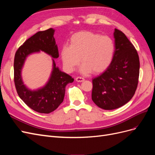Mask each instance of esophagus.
I'll use <instances>...</instances> for the list:
<instances>
[{"label": "esophagus", "instance_id": "1", "mask_svg": "<svg viewBox=\"0 0 155 155\" xmlns=\"http://www.w3.org/2000/svg\"><path fill=\"white\" fill-rule=\"evenodd\" d=\"M76 80L78 82H83V81H85V79H84L83 78H82V77H77L76 78Z\"/></svg>", "mask_w": 155, "mask_h": 155}]
</instances>
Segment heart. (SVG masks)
Masks as SVG:
<instances>
[{
  "label": "heart",
  "mask_w": 155,
  "mask_h": 155,
  "mask_svg": "<svg viewBox=\"0 0 155 155\" xmlns=\"http://www.w3.org/2000/svg\"><path fill=\"white\" fill-rule=\"evenodd\" d=\"M115 45L110 37L91 31H79L70 39L69 46L63 45L60 51L64 69L72 72L81 61L83 74L100 73L110 64Z\"/></svg>",
  "instance_id": "heart-1"
}]
</instances>
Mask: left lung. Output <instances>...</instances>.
Masks as SVG:
<instances>
[{
  "instance_id": "1",
  "label": "left lung",
  "mask_w": 155,
  "mask_h": 155,
  "mask_svg": "<svg viewBox=\"0 0 155 155\" xmlns=\"http://www.w3.org/2000/svg\"><path fill=\"white\" fill-rule=\"evenodd\" d=\"M115 51L105 72L92 79V100L103 109L124 105L134 94L138 83L140 61L133 45L122 31H114Z\"/></svg>"
}]
</instances>
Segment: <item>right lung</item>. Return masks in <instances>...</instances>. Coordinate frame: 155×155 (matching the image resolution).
<instances>
[{
	"label": "right lung",
	"mask_w": 155,
	"mask_h": 155,
	"mask_svg": "<svg viewBox=\"0 0 155 155\" xmlns=\"http://www.w3.org/2000/svg\"><path fill=\"white\" fill-rule=\"evenodd\" d=\"M54 32L53 28L37 32L18 48L14 59V82L18 95L30 108L39 113L48 114L57 109L63 101L65 87L74 81L71 76L56 67L54 59L59 58V51L54 37ZM40 51L53 58V68L46 85L31 91L22 81L21 68L28 56Z\"/></svg>",
	"instance_id": "right-lung-1"
}]
</instances>
